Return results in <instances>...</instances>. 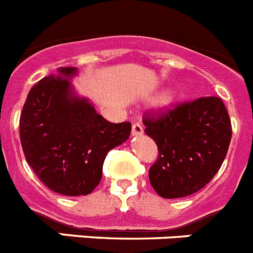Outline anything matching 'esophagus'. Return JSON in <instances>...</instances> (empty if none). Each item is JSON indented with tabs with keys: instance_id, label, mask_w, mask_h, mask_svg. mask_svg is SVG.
Listing matches in <instances>:
<instances>
[{
	"instance_id": "obj_1",
	"label": "esophagus",
	"mask_w": 253,
	"mask_h": 253,
	"mask_svg": "<svg viewBox=\"0 0 253 253\" xmlns=\"http://www.w3.org/2000/svg\"><path fill=\"white\" fill-rule=\"evenodd\" d=\"M143 133V128L140 124L132 125V136H141Z\"/></svg>"
}]
</instances>
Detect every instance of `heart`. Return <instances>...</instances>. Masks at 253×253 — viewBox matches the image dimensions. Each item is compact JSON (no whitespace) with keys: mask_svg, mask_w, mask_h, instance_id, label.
Segmentation results:
<instances>
[{"mask_svg":"<svg viewBox=\"0 0 253 253\" xmlns=\"http://www.w3.org/2000/svg\"><path fill=\"white\" fill-rule=\"evenodd\" d=\"M170 102H171V97H170V95H165V97L163 98L164 106H168V104H170Z\"/></svg>","mask_w":253,"mask_h":253,"instance_id":"heart-1","label":"heart"}]
</instances>
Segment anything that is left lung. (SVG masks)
I'll use <instances>...</instances> for the list:
<instances>
[{"label":"left lung","instance_id":"obj_1","mask_svg":"<svg viewBox=\"0 0 253 253\" xmlns=\"http://www.w3.org/2000/svg\"><path fill=\"white\" fill-rule=\"evenodd\" d=\"M143 125L159 149L150 183L166 199L204 188L219 170L232 137L228 112L218 97L179 104L160 117L145 118Z\"/></svg>","mask_w":253,"mask_h":253}]
</instances>
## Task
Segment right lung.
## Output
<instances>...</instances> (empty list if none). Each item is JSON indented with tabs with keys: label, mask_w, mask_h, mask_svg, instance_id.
Wrapping results in <instances>:
<instances>
[{
	"label": "right lung",
	"mask_w": 253,
	"mask_h": 253,
	"mask_svg": "<svg viewBox=\"0 0 253 253\" xmlns=\"http://www.w3.org/2000/svg\"><path fill=\"white\" fill-rule=\"evenodd\" d=\"M76 67L59 68L30 89L20 117L25 158L36 176L61 195L90 194L108 151L124 143L131 124H111L77 94Z\"/></svg>",
	"instance_id": "add662e5"
}]
</instances>
